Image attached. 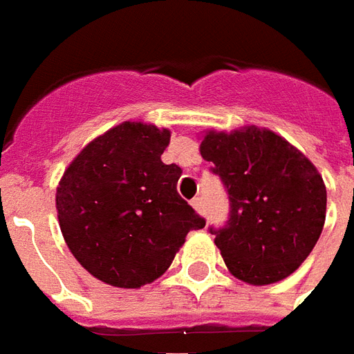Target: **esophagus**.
<instances>
[{
    "label": "esophagus",
    "instance_id": "obj_1",
    "mask_svg": "<svg viewBox=\"0 0 354 354\" xmlns=\"http://www.w3.org/2000/svg\"><path fill=\"white\" fill-rule=\"evenodd\" d=\"M190 205H192L200 215H204V200H202V198L200 196L192 198V200H190Z\"/></svg>",
    "mask_w": 354,
    "mask_h": 354
}]
</instances>
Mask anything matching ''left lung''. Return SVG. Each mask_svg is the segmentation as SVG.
Returning a JSON list of instances; mask_svg holds the SVG:
<instances>
[{
  "mask_svg": "<svg viewBox=\"0 0 354 354\" xmlns=\"http://www.w3.org/2000/svg\"><path fill=\"white\" fill-rule=\"evenodd\" d=\"M200 154L229 192V223L212 232L230 274L252 286L290 277L324 229L326 185L315 164L257 125L207 129Z\"/></svg>",
  "mask_w": 354,
  "mask_h": 354,
  "instance_id": "1",
  "label": "left lung"
}]
</instances>
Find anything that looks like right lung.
Masks as SVG:
<instances>
[{
  "mask_svg": "<svg viewBox=\"0 0 354 354\" xmlns=\"http://www.w3.org/2000/svg\"><path fill=\"white\" fill-rule=\"evenodd\" d=\"M171 131L124 122L80 150L57 187L64 242L89 274L141 288L169 269L190 230L205 221L177 192L179 165L162 162Z\"/></svg>",
  "mask_w": 354,
  "mask_h": 354,
  "instance_id": "add662e5",
  "label": "right lung"
}]
</instances>
